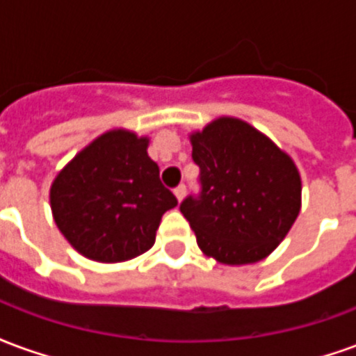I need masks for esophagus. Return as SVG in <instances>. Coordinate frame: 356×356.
<instances>
[{"label":"esophagus","instance_id":"esophagus-1","mask_svg":"<svg viewBox=\"0 0 356 356\" xmlns=\"http://www.w3.org/2000/svg\"><path fill=\"white\" fill-rule=\"evenodd\" d=\"M173 193H175V198H177L179 202L183 200V198H185V194H186V186L185 185H179L177 188H175V191H173Z\"/></svg>","mask_w":356,"mask_h":356}]
</instances>
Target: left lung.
<instances>
[{"label":"left lung","mask_w":356,"mask_h":356,"mask_svg":"<svg viewBox=\"0 0 356 356\" xmlns=\"http://www.w3.org/2000/svg\"><path fill=\"white\" fill-rule=\"evenodd\" d=\"M202 193L181 204L204 255L223 265L265 259L301 209V177L290 156L244 120L221 116L188 135Z\"/></svg>","instance_id":"1"}]
</instances>
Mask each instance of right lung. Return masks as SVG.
Listing matches in <instances>:
<instances>
[{
	"mask_svg": "<svg viewBox=\"0 0 356 356\" xmlns=\"http://www.w3.org/2000/svg\"><path fill=\"white\" fill-rule=\"evenodd\" d=\"M148 137L110 129L80 150L51 183L53 219L70 246L99 263L129 261L154 246L177 198L160 181Z\"/></svg>",
	"mask_w": 356,
	"mask_h": 356,
	"instance_id": "obj_1",
	"label": "right lung"
}]
</instances>
